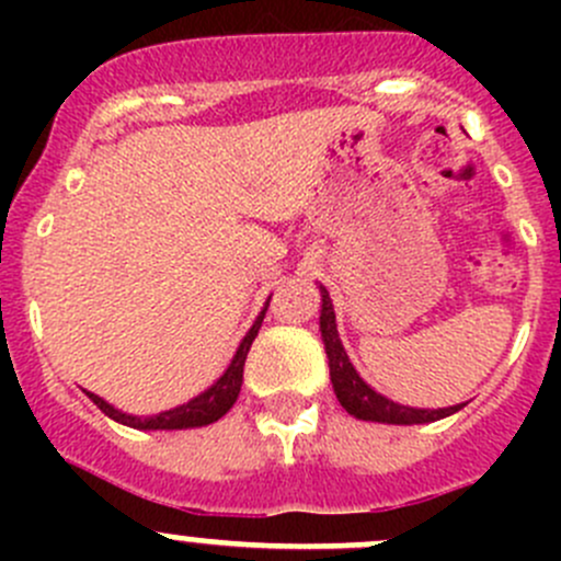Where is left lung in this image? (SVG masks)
I'll return each mask as SVG.
<instances>
[{
	"mask_svg": "<svg viewBox=\"0 0 561 561\" xmlns=\"http://www.w3.org/2000/svg\"><path fill=\"white\" fill-rule=\"evenodd\" d=\"M320 304H322L320 333H322V344H325L328 369H331V386H333V393H336L339 404H342L350 415L358 417V421L393 423V426H415V423H432L461 410L463 404L439 407V410H421V407H404L399 404V401L388 399V396L377 393V390L371 388L358 371H355V366L350 364L347 353H344V344L336 331V312H333L331 296H328V290L322 285H320Z\"/></svg>",
	"mask_w": 561,
	"mask_h": 561,
	"instance_id": "obj_1",
	"label": "left lung"
}]
</instances>
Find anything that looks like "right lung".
<instances>
[{"mask_svg":"<svg viewBox=\"0 0 561 561\" xmlns=\"http://www.w3.org/2000/svg\"><path fill=\"white\" fill-rule=\"evenodd\" d=\"M268 301H271V298H268ZM265 309H268V304H265ZM265 309L257 317H254L252 328H249L247 336L241 339L239 350H236L233 360H230L228 369L222 371V377H219V380L214 382L211 388H206L203 393L192 396L190 401L173 407V410L157 412V415H129V412H122L118 407L107 404L103 396L92 393V390H87V396L94 401V404L100 407V410L105 412L107 417H113V421L122 423V426L140 428V432H175V428L208 426V423L219 421V417H222L225 412H228L230 407L236 404V399H239L241 382H244L247 353H249V347H252L254 336H257L260 322H263V317H265Z\"/></svg>","mask_w":561,"mask_h":561,"instance_id":"right-lung-1","label":"right lung"}]
</instances>
